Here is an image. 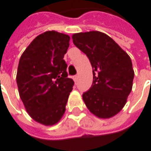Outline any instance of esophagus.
Listing matches in <instances>:
<instances>
[{"label":"esophagus","instance_id":"obj_1","mask_svg":"<svg viewBox=\"0 0 151 151\" xmlns=\"http://www.w3.org/2000/svg\"><path fill=\"white\" fill-rule=\"evenodd\" d=\"M78 79H79V77H78V76H73V80L75 82H76L78 81Z\"/></svg>","mask_w":151,"mask_h":151}]
</instances>
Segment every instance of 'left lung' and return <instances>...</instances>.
<instances>
[{
  "label": "left lung",
  "mask_w": 151,
  "mask_h": 151,
  "mask_svg": "<svg viewBox=\"0 0 151 151\" xmlns=\"http://www.w3.org/2000/svg\"><path fill=\"white\" fill-rule=\"evenodd\" d=\"M74 45L87 55L93 69L91 87L82 95L89 111L99 118H111L126 103L133 86L130 57L109 35L101 31L72 35Z\"/></svg>",
  "instance_id": "1"
}]
</instances>
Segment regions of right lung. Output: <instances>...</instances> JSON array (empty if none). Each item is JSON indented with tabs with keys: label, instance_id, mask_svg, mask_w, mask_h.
<instances>
[{
	"label": "right lung",
	"instance_id": "1",
	"mask_svg": "<svg viewBox=\"0 0 151 151\" xmlns=\"http://www.w3.org/2000/svg\"><path fill=\"white\" fill-rule=\"evenodd\" d=\"M70 36L50 31L36 36L19 60L17 83L26 111L35 121L53 125L65 111L74 81L64 55Z\"/></svg>",
	"mask_w": 151,
	"mask_h": 151
}]
</instances>
